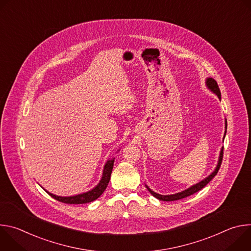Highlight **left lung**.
<instances>
[{"mask_svg":"<svg viewBox=\"0 0 251 251\" xmlns=\"http://www.w3.org/2000/svg\"><path fill=\"white\" fill-rule=\"evenodd\" d=\"M205 84L207 86V88L213 92L214 94H217L218 97L221 99V90L219 88V85L217 83V81L214 80L213 78L211 77H208L206 78V81H205ZM226 127H227V124H226ZM226 133H225V136H226ZM224 136V138H225ZM223 157H224V148L221 150V153H220V158H219V162H218V165L216 167V169H214V171L208 176H206L205 178H203L202 181H201L200 183L192 186L191 188L183 191V192H180V193H176V194H174V195H167V196H164V195H160V194H157L155 193L154 191H152L148 186H146L147 190L151 193V195H153L155 198H157L158 200L160 201H177V200H181V199H184V198H187L199 191H201L202 188H204L211 180L214 177V176H216L221 168V165H222V162H223Z\"/></svg>","mask_w":251,"mask_h":251,"instance_id":"obj_1","label":"left lung"}]
</instances>
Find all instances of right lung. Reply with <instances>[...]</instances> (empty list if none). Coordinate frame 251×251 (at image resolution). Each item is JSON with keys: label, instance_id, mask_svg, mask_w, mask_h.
Returning <instances> with one entry per match:
<instances>
[{"label": "right lung", "instance_id": "add662e5", "mask_svg": "<svg viewBox=\"0 0 251 251\" xmlns=\"http://www.w3.org/2000/svg\"><path fill=\"white\" fill-rule=\"evenodd\" d=\"M113 166H114V158L107 161L105 166H104V170H103V173H102V177H101L100 182L98 183V185L96 187H94L92 190H90L86 193L79 194V195H76V196H71V197H59V196H55V195H53V194H51L48 191H46V192L50 197L55 199L56 201L64 202V203L80 204V203H87V202L93 201L103 194V192L105 191L107 186H108Z\"/></svg>", "mask_w": 251, "mask_h": 251}]
</instances>
